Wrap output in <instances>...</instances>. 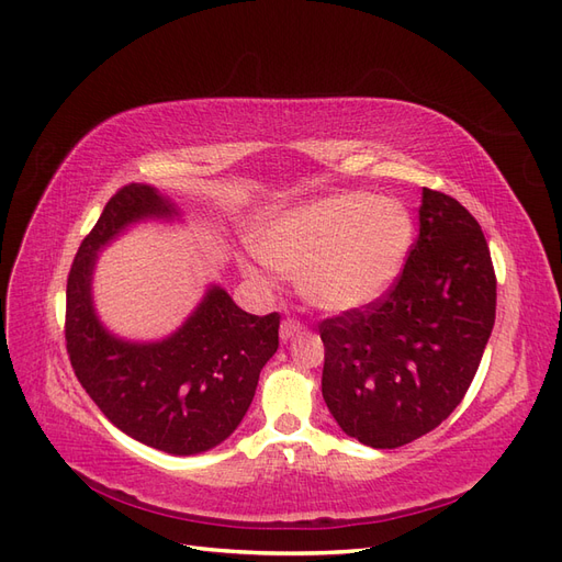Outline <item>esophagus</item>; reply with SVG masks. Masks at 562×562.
<instances>
[{"instance_id": "34e87169", "label": "esophagus", "mask_w": 562, "mask_h": 562, "mask_svg": "<svg viewBox=\"0 0 562 562\" xmlns=\"http://www.w3.org/2000/svg\"><path fill=\"white\" fill-rule=\"evenodd\" d=\"M304 330V326L302 323L297 321V318H283V323H281V330H279V335H281V339L283 342H288V339L291 337H295V335H300Z\"/></svg>"}]
</instances>
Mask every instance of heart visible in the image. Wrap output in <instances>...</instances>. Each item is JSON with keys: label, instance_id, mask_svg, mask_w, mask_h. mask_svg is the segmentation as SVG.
<instances>
[{"label": "heart", "instance_id": "heart-1", "mask_svg": "<svg viewBox=\"0 0 562 562\" xmlns=\"http://www.w3.org/2000/svg\"><path fill=\"white\" fill-rule=\"evenodd\" d=\"M415 241L413 215L398 199L347 190L265 217L252 246L265 265L297 274L312 307L347 314L380 300L401 277ZM244 271L265 283L262 271Z\"/></svg>", "mask_w": 562, "mask_h": 562}]
</instances>
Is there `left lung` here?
Instances as JSON below:
<instances>
[{
    "instance_id": "8db88e82",
    "label": "left lung",
    "mask_w": 562,
    "mask_h": 562,
    "mask_svg": "<svg viewBox=\"0 0 562 562\" xmlns=\"http://www.w3.org/2000/svg\"><path fill=\"white\" fill-rule=\"evenodd\" d=\"M497 279L481 225L422 190L419 236L398 281L368 307L321 321V391L342 431L391 450L462 403L495 326Z\"/></svg>"
}]
</instances>
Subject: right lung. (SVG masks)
Here are the masks:
<instances>
[{
	"instance_id": "1",
	"label": "right lung",
	"mask_w": 562,
	"mask_h": 562,
	"mask_svg": "<svg viewBox=\"0 0 562 562\" xmlns=\"http://www.w3.org/2000/svg\"><path fill=\"white\" fill-rule=\"evenodd\" d=\"M176 215L173 203L149 184L131 182L108 201L67 277L65 342L77 380L116 429L168 454H199L239 427L262 366L279 349L281 316L248 314L211 285L161 342L108 333L91 297L98 250L133 223Z\"/></svg>"
}]
</instances>
